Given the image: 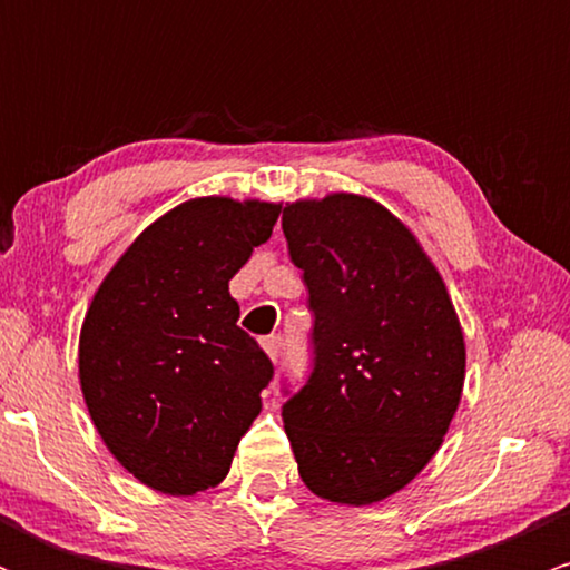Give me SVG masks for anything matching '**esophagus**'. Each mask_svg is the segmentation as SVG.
Here are the masks:
<instances>
[{"label":"esophagus","mask_w":570,"mask_h":570,"mask_svg":"<svg viewBox=\"0 0 570 570\" xmlns=\"http://www.w3.org/2000/svg\"><path fill=\"white\" fill-rule=\"evenodd\" d=\"M263 348H265L267 356H271V362H273V364H278L281 351H284V343H281V337H278V335L265 337V340H263Z\"/></svg>","instance_id":"obj_1"}]
</instances>
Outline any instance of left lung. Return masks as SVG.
<instances>
[{
	"label": "left lung",
	"instance_id": "1",
	"mask_svg": "<svg viewBox=\"0 0 570 570\" xmlns=\"http://www.w3.org/2000/svg\"><path fill=\"white\" fill-rule=\"evenodd\" d=\"M281 227L313 311V370L281 410L286 436L313 493L367 507L440 450L466 372L461 322L423 246L377 200L286 203Z\"/></svg>",
	"mask_w": 570,
	"mask_h": 570
}]
</instances>
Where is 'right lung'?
Wrapping results in <instances>:
<instances>
[{"label":"right lung","mask_w":570,"mask_h":570,"mask_svg":"<svg viewBox=\"0 0 570 570\" xmlns=\"http://www.w3.org/2000/svg\"><path fill=\"white\" fill-rule=\"evenodd\" d=\"M281 203L193 198L117 259L80 332L90 421L147 488L193 495L230 472L273 364L238 326L230 278L271 238Z\"/></svg>","instance_id":"1"}]
</instances>
